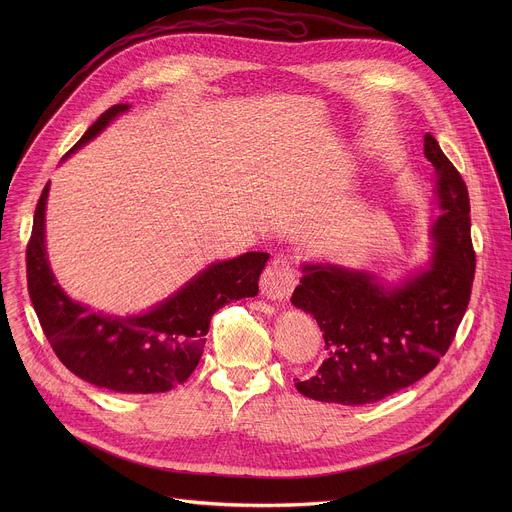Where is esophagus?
Instances as JSON below:
<instances>
[{
  "label": "esophagus",
  "instance_id": "1",
  "mask_svg": "<svg viewBox=\"0 0 512 512\" xmlns=\"http://www.w3.org/2000/svg\"><path fill=\"white\" fill-rule=\"evenodd\" d=\"M261 294L269 300H287L291 291L298 285V275L294 265L285 257H275L269 261L261 275Z\"/></svg>",
  "mask_w": 512,
  "mask_h": 512
}]
</instances>
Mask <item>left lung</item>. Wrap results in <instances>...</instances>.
Wrapping results in <instances>:
<instances>
[{"label":"left lung","instance_id":"obj_1","mask_svg":"<svg viewBox=\"0 0 512 512\" xmlns=\"http://www.w3.org/2000/svg\"><path fill=\"white\" fill-rule=\"evenodd\" d=\"M425 158L435 170L442 216L433 225L429 269L395 289L375 275L332 265H304L291 304L312 314L326 358L302 395L340 405L377 403L425 377L456 338L476 271L470 196L440 143L425 133Z\"/></svg>","mask_w":512,"mask_h":512}]
</instances>
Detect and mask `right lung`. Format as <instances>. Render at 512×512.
<instances>
[{"label":"right lung","mask_w":512,"mask_h":512,"mask_svg":"<svg viewBox=\"0 0 512 512\" xmlns=\"http://www.w3.org/2000/svg\"><path fill=\"white\" fill-rule=\"evenodd\" d=\"M129 107L127 103L109 107L68 154ZM48 186L50 182L36 204L26 273L32 306L58 360L83 381L117 393H164L182 385L198 367L214 312L235 300L257 296L259 275L269 255L251 251L214 263L143 316H101L66 298L48 267L44 249Z\"/></svg>","instance_id":"add662e5"}]
</instances>
